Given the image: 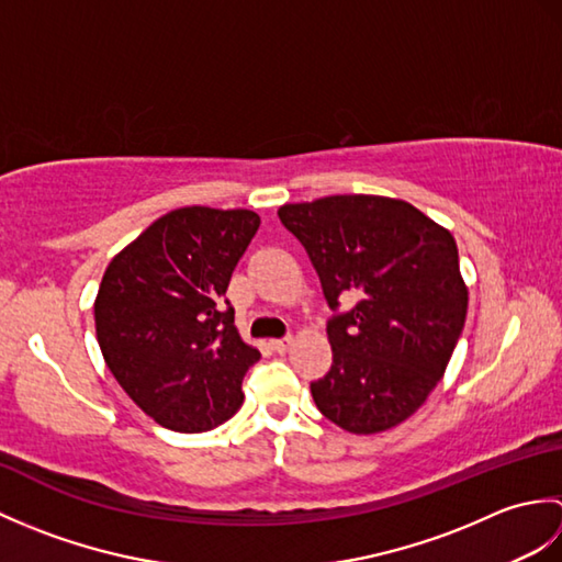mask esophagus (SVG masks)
<instances>
[{
    "label": "esophagus",
    "instance_id": "obj_1",
    "mask_svg": "<svg viewBox=\"0 0 562 562\" xmlns=\"http://www.w3.org/2000/svg\"><path fill=\"white\" fill-rule=\"evenodd\" d=\"M290 345H292V336H284V338L272 340L270 348H272L274 352H284V350H290Z\"/></svg>",
    "mask_w": 562,
    "mask_h": 562
}]
</instances>
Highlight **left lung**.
Segmentation results:
<instances>
[{
  "instance_id": "8db88e82",
  "label": "left lung",
  "mask_w": 562,
  "mask_h": 562,
  "mask_svg": "<svg viewBox=\"0 0 562 562\" xmlns=\"http://www.w3.org/2000/svg\"><path fill=\"white\" fill-rule=\"evenodd\" d=\"M278 214L333 312V364L312 381L316 408L355 435L396 427L432 393L463 330L457 241L408 202L381 195H328ZM342 295L358 300L348 313Z\"/></svg>"
}]
</instances>
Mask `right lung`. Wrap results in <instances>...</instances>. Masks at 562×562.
<instances>
[{
	"label": "right lung",
	"mask_w": 562,
	"mask_h": 562,
	"mask_svg": "<svg viewBox=\"0 0 562 562\" xmlns=\"http://www.w3.org/2000/svg\"><path fill=\"white\" fill-rule=\"evenodd\" d=\"M258 226L250 210L181 207L105 268L93 304L103 360L161 427L207 432L241 408L260 352L238 336L226 288Z\"/></svg>",
	"instance_id": "add662e5"
}]
</instances>
